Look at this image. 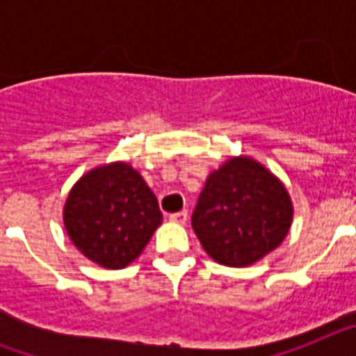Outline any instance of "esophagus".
I'll list each match as a JSON object with an SVG mask.
<instances>
[{"label":"esophagus","instance_id":"34e87169","mask_svg":"<svg viewBox=\"0 0 356 356\" xmlns=\"http://www.w3.org/2000/svg\"><path fill=\"white\" fill-rule=\"evenodd\" d=\"M169 219H171L172 222H176V225H185L188 219V213H187V210H181V212L171 213V216H169Z\"/></svg>","mask_w":356,"mask_h":356}]
</instances>
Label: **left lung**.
<instances>
[{
  "label": "left lung",
  "mask_w": 356,
  "mask_h": 356,
  "mask_svg": "<svg viewBox=\"0 0 356 356\" xmlns=\"http://www.w3.org/2000/svg\"><path fill=\"white\" fill-rule=\"evenodd\" d=\"M292 222L284 184L250 156L210 172L193 213L201 246L217 264L246 267L282 244Z\"/></svg>",
  "instance_id": "1"
}]
</instances>
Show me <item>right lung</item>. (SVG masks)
I'll list each match as a JSON object with an SVG mask.
<instances>
[{
  "label": "right lung",
  "instance_id": "add662e5",
  "mask_svg": "<svg viewBox=\"0 0 356 356\" xmlns=\"http://www.w3.org/2000/svg\"><path fill=\"white\" fill-rule=\"evenodd\" d=\"M64 225L72 244L106 269L134 262L162 225L155 194L124 162L99 165L69 193Z\"/></svg>",
  "mask_w": 356,
  "mask_h": 356
}]
</instances>
